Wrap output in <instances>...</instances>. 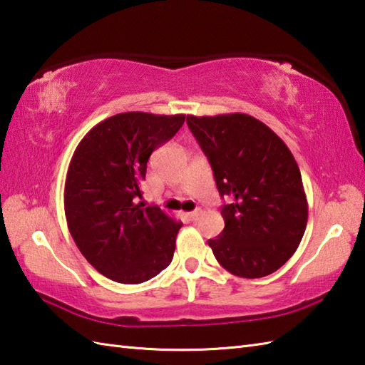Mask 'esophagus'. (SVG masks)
Segmentation results:
<instances>
[{
	"instance_id": "34e87169",
	"label": "esophagus",
	"mask_w": 365,
	"mask_h": 365,
	"mask_svg": "<svg viewBox=\"0 0 365 365\" xmlns=\"http://www.w3.org/2000/svg\"><path fill=\"white\" fill-rule=\"evenodd\" d=\"M187 216H188V220H190V221H197V218L200 216V208H196L195 212H190V213H187Z\"/></svg>"
}]
</instances>
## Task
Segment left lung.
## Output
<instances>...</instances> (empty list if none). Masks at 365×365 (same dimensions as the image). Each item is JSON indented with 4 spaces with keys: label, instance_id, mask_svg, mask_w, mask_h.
Masks as SVG:
<instances>
[{
    "label": "left lung",
    "instance_id": "obj_1",
    "mask_svg": "<svg viewBox=\"0 0 365 365\" xmlns=\"http://www.w3.org/2000/svg\"><path fill=\"white\" fill-rule=\"evenodd\" d=\"M221 197L224 230L208 240L229 273L257 279L289 260L304 235L307 199L285 143L250 114L188 115Z\"/></svg>",
    "mask_w": 365,
    "mask_h": 365
}]
</instances>
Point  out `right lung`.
<instances>
[{"instance_id": "1", "label": "right lung", "mask_w": 365, "mask_h": 365, "mask_svg": "<svg viewBox=\"0 0 365 365\" xmlns=\"http://www.w3.org/2000/svg\"><path fill=\"white\" fill-rule=\"evenodd\" d=\"M185 122V114L130 111L91 128L68 165L64 210L80 252L111 281L141 284L174 257L182 227L158 207H144L147 161Z\"/></svg>"}]
</instances>
